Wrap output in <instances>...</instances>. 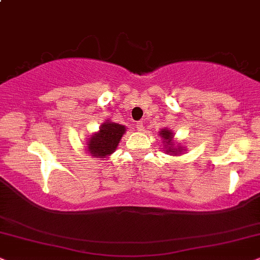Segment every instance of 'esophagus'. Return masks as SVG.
I'll return each mask as SVG.
<instances>
[{"label":"esophagus","instance_id":"34e87169","mask_svg":"<svg viewBox=\"0 0 260 260\" xmlns=\"http://www.w3.org/2000/svg\"><path fill=\"white\" fill-rule=\"evenodd\" d=\"M136 127H137V129L138 131H144V123H143V121H138L137 122V124H136Z\"/></svg>","mask_w":260,"mask_h":260}]
</instances>
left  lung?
Here are the masks:
<instances>
[{
  "label": "left lung",
  "mask_w": 260,
  "mask_h": 260,
  "mask_svg": "<svg viewBox=\"0 0 260 260\" xmlns=\"http://www.w3.org/2000/svg\"><path fill=\"white\" fill-rule=\"evenodd\" d=\"M158 136L162 139L163 149L167 154H173V156H179L182 152H186V149H183L181 144L176 143L174 139V132L169 128H162L158 132Z\"/></svg>",
  "instance_id": "left-lung-1"
}]
</instances>
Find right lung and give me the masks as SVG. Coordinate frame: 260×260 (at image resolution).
I'll return each instance as SVG.
<instances>
[{
    "instance_id": "add662e5",
    "label": "right lung",
    "mask_w": 260,
    "mask_h": 260,
    "mask_svg": "<svg viewBox=\"0 0 260 260\" xmlns=\"http://www.w3.org/2000/svg\"><path fill=\"white\" fill-rule=\"evenodd\" d=\"M126 126L107 120L102 123L97 132L92 133L86 140V152L96 158H108L115 152L123 134Z\"/></svg>"
}]
</instances>
